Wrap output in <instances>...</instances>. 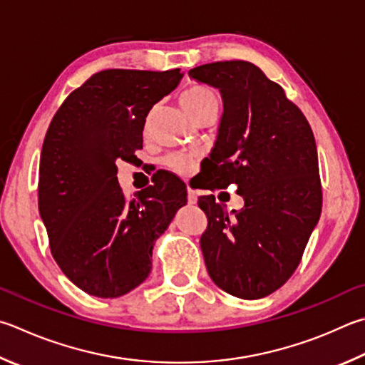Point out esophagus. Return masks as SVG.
Here are the masks:
<instances>
[{
    "label": "esophagus",
    "mask_w": 365,
    "mask_h": 365,
    "mask_svg": "<svg viewBox=\"0 0 365 365\" xmlns=\"http://www.w3.org/2000/svg\"><path fill=\"white\" fill-rule=\"evenodd\" d=\"M197 202V196L193 190L188 188V204H196Z\"/></svg>",
    "instance_id": "esophagus-1"
}]
</instances>
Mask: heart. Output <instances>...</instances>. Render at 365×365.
I'll use <instances>...</instances> for the list:
<instances>
[{
    "mask_svg": "<svg viewBox=\"0 0 365 365\" xmlns=\"http://www.w3.org/2000/svg\"><path fill=\"white\" fill-rule=\"evenodd\" d=\"M180 105L183 110L187 111L190 118H193L195 121L201 115L207 113L209 110L218 108V98L214 91L204 86H191L180 96ZM195 158L190 155H172L168 158V165L170 169H174L178 174H188L193 169Z\"/></svg>",
    "mask_w": 365,
    "mask_h": 365,
    "instance_id": "heart-1",
    "label": "heart"
}]
</instances>
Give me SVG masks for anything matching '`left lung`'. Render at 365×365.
<instances>
[{"label":"left lung","instance_id":"left-lung-1","mask_svg":"<svg viewBox=\"0 0 365 365\" xmlns=\"http://www.w3.org/2000/svg\"><path fill=\"white\" fill-rule=\"evenodd\" d=\"M220 91L223 115L207 164L209 190L237 185L244 207L230 214L214 195L201 250L210 279L244 300L263 298L294 274L322 207L313 130L279 84L244 61L188 71Z\"/></svg>","mask_w":365,"mask_h":365}]
</instances>
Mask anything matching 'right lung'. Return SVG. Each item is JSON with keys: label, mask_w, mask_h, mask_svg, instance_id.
<instances>
[{"label": "right lung", "mask_w": 365, "mask_h": 365, "mask_svg": "<svg viewBox=\"0 0 365 365\" xmlns=\"http://www.w3.org/2000/svg\"><path fill=\"white\" fill-rule=\"evenodd\" d=\"M183 73L103 70L65 98L46 132L39 160L38 207L63 274L101 298L130 292L147 279L151 252L187 187L169 175L125 200L116 161L142 148L153 105Z\"/></svg>", "instance_id": "obj_1"}]
</instances>
